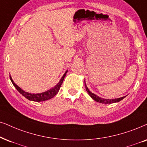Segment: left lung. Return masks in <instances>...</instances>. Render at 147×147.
I'll use <instances>...</instances> for the list:
<instances>
[{
    "mask_svg": "<svg viewBox=\"0 0 147 147\" xmlns=\"http://www.w3.org/2000/svg\"><path fill=\"white\" fill-rule=\"evenodd\" d=\"M85 89H86L87 92L88 93L89 95L90 96V97L92 98L93 100H95L96 102H98L102 103V104H112V103H115V102H119L121 101L125 98L126 96H123V97L121 98H115V99H105V98H100L99 96H96V94H94V93L91 92L90 90H89L88 87H87L86 83H85Z\"/></svg>",
    "mask_w": 147,
    "mask_h": 147,
    "instance_id": "left-lung-1",
    "label": "left lung"
}]
</instances>
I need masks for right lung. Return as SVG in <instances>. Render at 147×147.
<instances>
[{"label":"right lung","mask_w":147,"mask_h":147,"mask_svg":"<svg viewBox=\"0 0 147 147\" xmlns=\"http://www.w3.org/2000/svg\"><path fill=\"white\" fill-rule=\"evenodd\" d=\"M67 72L68 70H66V71L65 72L64 75L62 76V77L61 78L60 81L57 83L56 85H55L54 87H52V88L50 89V90L46 91V92H45L40 93V94H30V93L25 92V91L22 90V89L20 88L18 85H16V83H14V81H13L11 75H10V79L14 87L16 88V90H18L22 96H24L26 98H27L28 100H30V101H34V102H43V101H45V100H50L51 98L54 97L57 93H58L61 85H62L63 83V81H64V77H66Z\"/></svg>","instance_id":"right-lung-1"}]
</instances>
